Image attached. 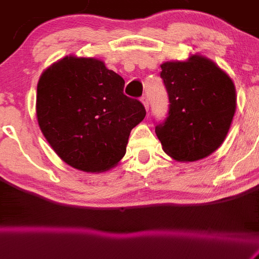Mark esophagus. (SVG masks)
Wrapping results in <instances>:
<instances>
[{
  "label": "esophagus",
  "instance_id": "1",
  "mask_svg": "<svg viewBox=\"0 0 259 259\" xmlns=\"http://www.w3.org/2000/svg\"><path fill=\"white\" fill-rule=\"evenodd\" d=\"M141 101H142V104H143V106H144V108H146V110H148L149 108V101H148V99H147L146 96H143L141 99Z\"/></svg>",
  "mask_w": 259,
  "mask_h": 259
}]
</instances>
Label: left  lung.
<instances>
[{
	"instance_id": "1",
	"label": "left lung",
	"mask_w": 259,
	"mask_h": 259,
	"mask_svg": "<svg viewBox=\"0 0 259 259\" xmlns=\"http://www.w3.org/2000/svg\"><path fill=\"white\" fill-rule=\"evenodd\" d=\"M169 96V113L155 127L163 151L178 162H196L224 143L237 97L226 71L201 54L160 65Z\"/></svg>"
}]
</instances>
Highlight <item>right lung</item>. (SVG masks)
Wrapping results in <instances>:
<instances>
[{
  "mask_svg": "<svg viewBox=\"0 0 259 259\" xmlns=\"http://www.w3.org/2000/svg\"><path fill=\"white\" fill-rule=\"evenodd\" d=\"M124 80L96 58L66 55L43 71L37 85L39 128L68 165L104 173L126 154L130 133L146 117Z\"/></svg>",
  "mask_w": 259,
  "mask_h": 259,
  "instance_id": "right-lung-1",
  "label": "right lung"
}]
</instances>
